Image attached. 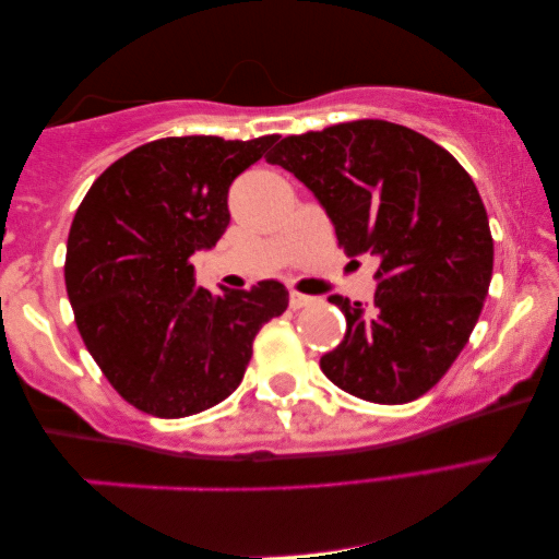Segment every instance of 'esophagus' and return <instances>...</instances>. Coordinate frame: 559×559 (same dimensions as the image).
I'll list each match as a JSON object with an SVG mask.
<instances>
[{"instance_id": "obj_1", "label": "esophagus", "mask_w": 559, "mask_h": 559, "mask_svg": "<svg viewBox=\"0 0 559 559\" xmlns=\"http://www.w3.org/2000/svg\"><path fill=\"white\" fill-rule=\"evenodd\" d=\"M314 297H309V295H301V292H292L289 295V307L292 309H301V307H309V305H314Z\"/></svg>"}]
</instances>
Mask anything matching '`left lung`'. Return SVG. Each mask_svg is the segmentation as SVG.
<instances>
[{
    "label": "left lung",
    "instance_id": "left-lung-1",
    "mask_svg": "<svg viewBox=\"0 0 559 559\" xmlns=\"http://www.w3.org/2000/svg\"><path fill=\"white\" fill-rule=\"evenodd\" d=\"M267 163L312 190L349 258L377 254L369 307L332 295L344 342L319 366L371 404L433 389L468 344L492 277L486 205L459 160L406 126L364 118L282 139Z\"/></svg>",
    "mask_w": 559,
    "mask_h": 559
}]
</instances>
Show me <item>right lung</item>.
I'll return each instance as SVG.
<instances>
[{"mask_svg":"<svg viewBox=\"0 0 559 559\" xmlns=\"http://www.w3.org/2000/svg\"><path fill=\"white\" fill-rule=\"evenodd\" d=\"M280 135L158 139L126 153L88 188L67 242L69 301L98 369L128 404L193 416L240 386L262 324L287 309L274 280L213 295L190 258L223 237L233 180Z\"/></svg>","mask_w":559,"mask_h":559,"instance_id":"1","label":"right lung"}]
</instances>
